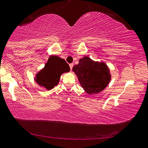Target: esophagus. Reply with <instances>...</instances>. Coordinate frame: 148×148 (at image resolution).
I'll return each mask as SVG.
<instances>
[{
	"label": "esophagus",
	"mask_w": 148,
	"mask_h": 148,
	"mask_svg": "<svg viewBox=\"0 0 148 148\" xmlns=\"http://www.w3.org/2000/svg\"><path fill=\"white\" fill-rule=\"evenodd\" d=\"M73 64H69L70 69H71V70H72V68H73Z\"/></svg>",
	"instance_id": "esophagus-1"
}]
</instances>
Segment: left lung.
<instances>
[{"instance_id":"obj_1","label":"left lung","mask_w":148,"mask_h":148,"mask_svg":"<svg viewBox=\"0 0 148 148\" xmlns=\"http://www.w3.org/2000/svg\"><path fill=\"white\" fill-rule=\"evenodd\" d=\"M72 71L75 73L81 87L88 94L101 92L111 79L110 69L106 63L94 61L86 56L79 60Z\"/></svg>"}]
</instances>
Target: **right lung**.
<instances>
[{
  "instance_id": "obj_1",
  "label": "right lung",
  "mask_w": 148,
  "mask_h": 148,
  "mask_svg": "<svg viewBox=\"0 0 148 148\" xmlns=\"http://www.w3.org/2000/svg\"><path fill=\"white\" fill-rule=\"evenodd\" d=\"M70 71L64 59L57 56H51L45 67L37 73L34 80L40 86L50 90L59 83L62 74Z\"/></svg>"
}]
</instances>
